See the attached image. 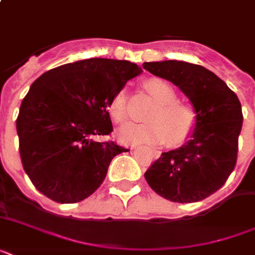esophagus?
Masks as SVG:
<instances>
[{"label": "esophagus", "mask_w": 255, "mask_h": 255, "mask_svg": "<svg viewBox=\"0 0 255 255\" xmlns=\"http://www.w3.org/2000/svg\"><path fill=\"white\" fill-rule=\"evenodd\" d=\"M131 149H135V147H133V145H132ZM152 155H153V157H155V159H157V157H160V152H157V151H152Z\"/></svg>", "instance_id": "obj_1"}]
</instances>
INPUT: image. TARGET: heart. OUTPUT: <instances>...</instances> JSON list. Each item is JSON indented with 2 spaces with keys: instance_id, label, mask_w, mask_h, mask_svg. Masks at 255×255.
<instances>
[{
  "instance_id": "1",
  "label": "heart",
  "mask_w": 255,
  "mask_h": 255,
  "mask_svg": "<svg viewBox=\"0 0 255 255\" xmlns=\"http://www.w3.org/2000/svg\"><path fill=\"white\" fill-rule=\"evenodd\" d=\"M147 90L157 103L149 110L145 122H129L118 132L123 143L160 144L167 140L168 145L184 143L196 126V111L189 104L177 100L173 86L160 78H152L145 83ZM112 119L122 123L128 118L127 94L120 90L108 103Z\"/></svg>"
}]
</instances>
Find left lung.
<instances>
[{"label":"left lung","instance_id":"1","mask_svg":"<svg viewBox=\"0 0 255 255\" xmlns=\"http://www.w3.org/2000/svg\"><path fill=\"white\" fill-rule=\"evenodd\" d=\"M143 67L177 86L197 116L185 143L163 152L144 177L169 201H201L217 192L236 167L244 120L241 103L225 82L202 66L161 61L144 62Z\"/></svg>","mask_w":255,"mask_h":255}]
</instances>
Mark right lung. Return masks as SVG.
<instances>
[{"label":"right lung","instance_id":"1","mask_svg":"<svg viewBox=\"0 0 255 255\" xmlns=\"http://www.w3.org/2000/svg\"><path fill=\"white\" fill-rule=\"evenodd\" d=\"M141 73L132 62L91 58L34 82L21 103L17 133L23 169L41 193L73 204L99 188L111 160L128 149L95 136L111 133L108 103Z\"/></svg>","mask_w":255,"mask_h":255}]
</instances>
